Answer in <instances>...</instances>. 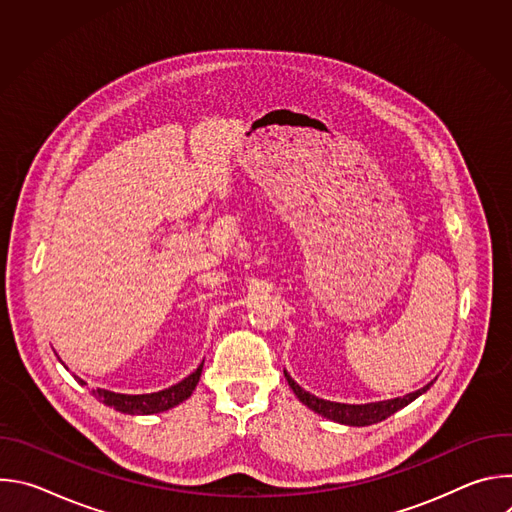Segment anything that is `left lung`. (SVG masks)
Here are the masks:
<instances>
[{
	"label": "left lung",
	"mask_w": 512,
	"mask_h": 512,
	"mask_svg": "<svg viewBox=\"0 0 512 512\" xmlns=\"http://www.w3.org/2000/svg\"><path fill=\"white\" fill-rule=\"evenodd\" d=\"M285 375V381L287 385L291 387V391H294L298 395V399L310 407L314 413L330 419V421H336V423H342V425H352V427H364V425H373V423H379L387 417H391L393 413H397L399 409L407 407L411 401H415L419 395H423L431 385L427 383L425 387L413 391V393H407L403 397H395V399H387V401H375V403H362V405H348V403H336V401H326V399H320L308 391H304L294 379L289 377L287 371H283Z\"/></svg>",
	"instance_id": "1"
}]
</instances>
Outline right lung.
I'll use <instances>...</instances> for the list:
<instances>
[{"mask_svg": "<svg viewBox=\"0 0 512 512\" xmlns=\"http://www.w3.org/2000/svg\"><path fill=\"white\" fill-rule=\"evenodd\" d=\"M202 367H204V360L200 362V367L188 375L184 381L158 391V393H145V395H123V393H113L107 389H95L93 395L105 403L107 407H113L115 411L127 413V415H152V413H162L168 411L176 405H180L182 401H186L192 391L196 389L200 375H202ZM77 381H81L77 377ZM83 383V381H81Z\"/></svg>", "mask_w": 512, "mask_h": 512, "instance_id": "1", "label": "right lung"}]
</instances>
